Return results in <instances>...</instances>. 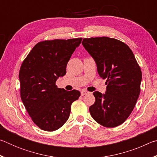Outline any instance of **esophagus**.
I'll use <instances>...</instances> for the list:
<instances>
[{
    "mask_svg": "<svg viewBox=\"0 0 157 157\" xmlns=\"http://www.w3.org/2000/svg\"><path fill=\"white\" fill-rule=\"evenodd\" d=\"M89 92L86 91V90H82L81 91V95H86V94H89Z\"/></svg>",
    "mask_w": 157,
    "mask_h": 157,
    "instance_id": "34e87169",
    "label": "esophagus"
}]
</instances>
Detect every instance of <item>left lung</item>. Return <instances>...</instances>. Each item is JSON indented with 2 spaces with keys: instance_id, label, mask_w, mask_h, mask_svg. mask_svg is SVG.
Masks as SVG:
<instances>
[{
  "instance_id": "1",
  "label": "left lung",
  "mask_w": 157,
  "mask_h": 157,
  "mask_svg": "<svg viewBox=\"0 0 157 157\" xmlns=\"http://www.w3.org/2000/svg\"><path fill=\"white\" fill-rule=\"evenodd\" d=\"M84 48L94 58L100 78L107 79L105 94L94 92L89 107L92 118L101 125L115 127L127 120L136 105L142 73L132 50L123 42L107 36L84 38Z\"/></svg>"
}]
</instances>
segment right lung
Returning a JSON list of instances; mask_svg holds the SVG:
<instances>
[{
  "label": "right lung",
  "mask_w": 157,
  "mask_h": 157,
  "mask_svg": "<svg viewBox=\"0 0 157 157\" xmlns=\"http://www.w3.org/2000/svg\"><path fill=\"white\" fill-rule=\"evenodd\" d=\"M82 39L39 42L21 64V98L32 120L44 131L60 128L69 118L72 103L80 96L79 91L57 88L55 82L65 75L67 63Z\"/></svg>",
  "instance_id": "add662e5"
}]
</instances>
